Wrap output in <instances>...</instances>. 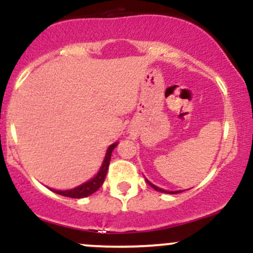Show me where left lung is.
<instances>
[{"label": "left lung", "instance_id": "left-lung-1", "mask_svg": "<svg viewBox=\"0 0 253 253\" xmlns=\"http://www.w3.org/2000/svg\"><path fill=\"white\" fill-rule=\"evenodd\" d=\"M145 181H147V182H148V185H149V186H152V187L154 188L155 191H159V192H164V193H171V195H175V193H180V192H182V191H165V190H163V188L158 187V186L153 185V183L150 182V181H148L147 178H145Z\"/></svg>", "mask_w": 253, "mask_h": 253}]
</instances>
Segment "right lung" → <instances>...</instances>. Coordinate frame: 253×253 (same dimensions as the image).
I'll list each match as a JSON object with an SVG mask.
<instances>
[{"instance_id": "add662e5", "label": "right lung", "mask_w": 253, "mask_h": 253, "mask_svg": "<svg viewBox=\"0 0 253 253\" xmlns=\"http://www.w3.org/2000/svg\"><path fill=\"white\" fill-rule=\"evenodd\" d=\"M116 145H117V143H114V144H111L110 147L108 148V150H106L105 159H104L100 170H99L98 174L94 176L91 180L82 183L81 186H77V187L72 188V190H66V191L51 190V191H53V192L58 193V195H61V196H66V197H71V198L88 197V196H90L91 193L96 192V191H98L99 188L101 187V185L104 183V180H105L106 172H108V169H109V164H110L111 153Z\"/></svg>"}]
</instances>
